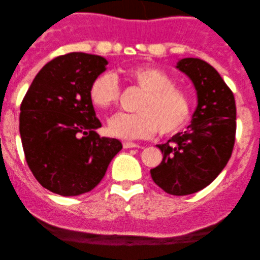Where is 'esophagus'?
I'll return each mask as SVG.
<instances>
[{
	"mask_svg": "<svg viewBox=\"0 0 260 260\" xmlns=\"http://www.w3.org/2000/svg\"><path fill=\"white\" fill-rule=\"evenodd\" d=\"M123 147H124V148H137V147L140 146L135 142H123Z\"/></svg>",
	"mask_w": 260,
	"mask_h": 260,
	"instance_id": "34e87169",
	"label": "esophagus"
}]
</instances>
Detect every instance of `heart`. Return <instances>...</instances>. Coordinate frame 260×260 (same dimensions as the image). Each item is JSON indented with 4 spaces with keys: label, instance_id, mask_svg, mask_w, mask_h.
Segmentation results:
<instances>
[{
    "label": "heart",
    "instance_id": "1",
    "mask_svg": "<svg viewBox=\"0 0 260 260\" xmlns=\"http://www.w3.org/2000/svg\"><path fill=\"white\" fill-rule=\"evenodd\" d=\"M132 80L145 91L137 106V113H118L108 122L109 132L125 140L147 138L157 129L162 135L179 131L188 120L191 99L175 85L169 74L158 68L140 67L131 72ZM119 83L111 72L102 73L90 85L89 95L96 108L108 109L119 99Z\"/></svg>",
    "mask_w": 260,
    "mask_h": 260
}]
</instances>
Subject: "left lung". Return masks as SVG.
Returning <instances> with one entry per match:
<instances>
[{
    "label": "left lung",
    "mask_w": 260,
    "mask_h": 260,
    "mask_svg": "<svg viewBox=\"0 0 260 260\" xmlns=\"http://www.w3.org/2000/svg\"><path fill=\"white\" fill-rule=\"evenodd\" d=\"M176 68L192 81L198 106L191 123L164 145V158L151 170L152 180L170 195L183 196L206 187L232 156L237 131L234 94L206 61L185 57Z\"/></svg>",
    "instance_id": "8db88e82"
}]
</instances>
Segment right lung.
<instances>
[{"label":"right lung","instance_id":"obj_1","mask_svg":"<svg viewBox=\"0 0 260 260\" xmlns=\"http://www.w3.org/2000/svg\"><path fill=\"white\" fill-rule=\"evenodd\" d=\"M108 61L99 55L70 52L49 61L31 83L20 107L25 158L43 187L61 196L93 190L122 149L101 137L89 90Z\"/></svg>","mask_w":260,"mask_h":260}]
</instances>
